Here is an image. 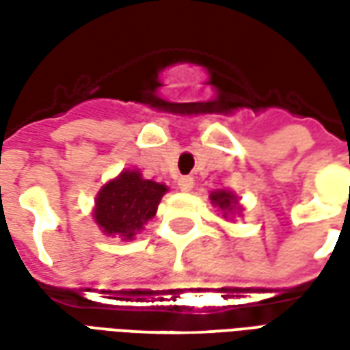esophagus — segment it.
Returning a JSON list of instances; mask_svg holds the SVG:
<instances>
[{"instance_id":"esophagus-1","label":"esophagus","mask_w":350,"mask_h":350,"mask_svg":"<svg viewBox=\"0 0 350 350\" xmlns=\"http://www.w3.org/2000/svg\"><path fill=\"white\" fill-rule=\"evenodd\" d=\"M193 185H195V180H193L191 176H182V178L178 180V189L183 191V193H187V191L193 189Z\"/></svg>"}]
</instances>
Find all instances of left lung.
<instances>
[{
  "mask_svg": "<svg viewBox=\"0 0 350 350\" xmlns=\"http://www.w3.org/2000/svg\"><path fill=\"white\" fill-rule=\"evenodd\" d=\"M210 202L215 208H219L223 213V219H232V217H240V213L243 212L240 198L236 193L228 189H217L210 193Z\"/></svg>",
  "mask_w": 350,
  "mask_h": 350,
  "instance_id": "obj_1",
  "label": "left lung"
}]
</instances>
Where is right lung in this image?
Instances as JSON below:
<instances>
[{"mask_svg":"<svg viewBox=\"0 0 350 350\" xmlns=\"http://www.w3.org/2000/svg\"><path fill=\"white\" fill-rule=\"evenodd\" d=\"M167 191L165 183L146 180L138 168H125L99 189L93 219L103 234L131 242L146 223L155 217Z\"/></svg>","mask_w":350,"mask_h":350,"instance_id":"1","label":"right lung"}]
</instances>
